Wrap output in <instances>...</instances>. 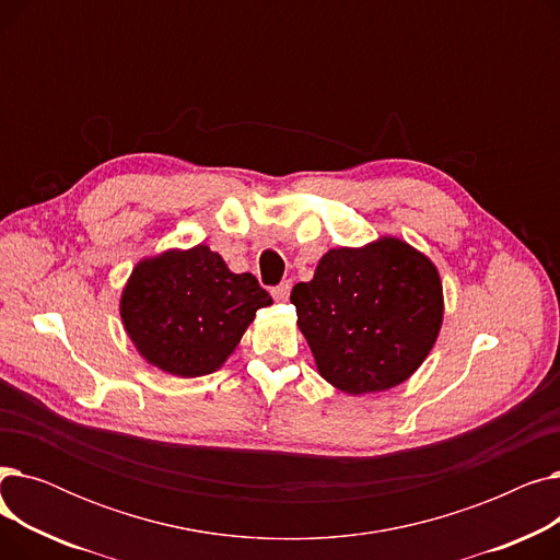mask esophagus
<instances>
[{"label": "esophagus", "mask_w": 560, "mask_h": 560, "mask_svg": "<svg viewBox=\"0 0 560 560\" xmlns=\"http://www.w3.org/2000/svg\"><path fill=\"white\" fill-rule=\"evenodd\" d=\"M290 288H292L290 281H283V283L275 285V288H272V298H275L277 302H285L288 295H290Z\"/></svg>", "instance_id": "34e87169"}]
</instances>
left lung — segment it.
Returning a JSON list of instances; mask_svg holds the SVG:
<instances>
[{
	"label": "left lung",
	"instance_id": "left-lung-1",
	"mask_svg": "<svg viewBox=\"0 0 560 560\" xmlns=\"http://www.w3.org/2000/svg\"><path fill=\"white\" fill-rule=\"evenodd\" d=\"M290 302L319 374L349 395L399 386L443 325L435 265L397 238L327 252Z\"/></svg>",
	"mask_w": 560,
	"mask_h": 560
}]
</instances>
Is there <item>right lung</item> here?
I'll list each match as a JSON object with an SVG mask.
<instances>
[{
	"label": "right lung",
	"mask_w": 560,
	"mask_h": 560,
	"mask_svg": "<svg viewBox=\"0 0 560 560\" xmlns=\"http://www.w3.org/2000/svg\"><path fill=\"white\" fill-rule=\"evenodd\" d=\"M272 298L254 275H233L206 245L136 265L122 292L125 329L147 363L174 376L215 372Z\"/></svg>",
	"instance_id": "add662e5"
}]
</instances>
